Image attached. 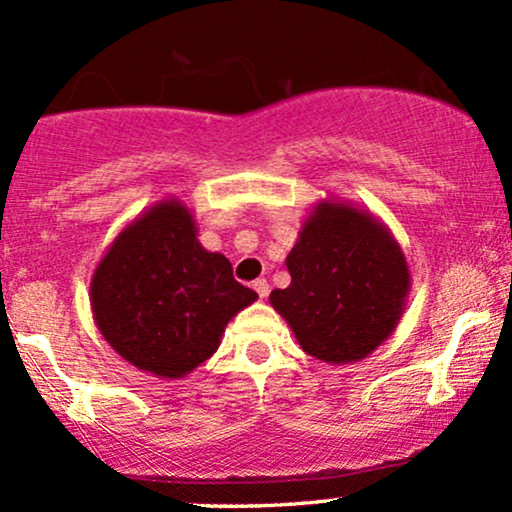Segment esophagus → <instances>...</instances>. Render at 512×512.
Returning <instances> with one entry per match:
<instances>
[{
    "mask_svg": "<svg viewBox=\"0 0 512 512\" xmlns=\"http://www.w3.org/2000/svg\"><path fill=\"white\" fill-rule=\"evenodd\" d=\"M252 289L257 291V296L260 298H267L269 296V284L264 279H257V281H252Z\"/></svg>",
    "mask_w": 512,
    "mask_h": 512,
    "instance_id": "34e87169",
    "label": "esophagus"
}]
</instances>
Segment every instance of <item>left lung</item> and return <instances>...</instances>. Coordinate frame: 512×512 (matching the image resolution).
Wrapping results in <instances>:
<instances>
[{
  "label": "left lung",
  "mask_w": 512,
  "mask_h": 512,
  "mask_svg": "<svg viewBox=\"0 0 512 512\" xmlns=\"http://www.w3.org/2000/svg\"><path fill=\"white\" fill-rule=\"evenodd\" d=\"M291 284L269 293L305 354L361 361L392 337L407 305L409 264L390 228L344 199H320L286 257Z\"/></svg>",
  "instance_id": "obj_1"
}]
</instances>
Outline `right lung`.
<instances>
[{"label":"right lung","mask_w":512,"mask_h":512,"mask_svg":"<svg viewBox=\"0 0 512 512\" xmlns=\"http://www.w3.org/2000/svg\"><path fill=\"white\" fill-rule=\"evenodd\" d=\"M88 298L98 332L127 363L180 380L219 349L228 322L257 293L233 279L221 252L202 248L192 211L168 197L117 233Z\"/></svg>","instance_id":"add662e5"}]
</instances>
